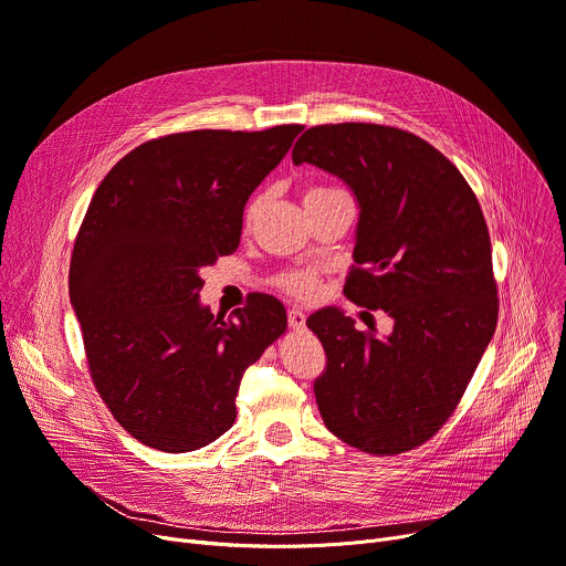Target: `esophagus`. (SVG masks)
Returning <instances> with one entry per match:
<instances>
[{
  "label": "esophagus",
  "mask_w": 566,
  "mask_h": 566,
  "mask_svg": "<svg viewBox=\"0 0 566 566\" xmlns=\"http://www.w3.org/2000/svg\"><path fill=\"white\" fill-rule=\"evenodd\" d=\"M289 325H291V328H303V325H305V314L298 307L289 310Z\"/></svg>",
  "instance_id": "1"
}]
</instances>
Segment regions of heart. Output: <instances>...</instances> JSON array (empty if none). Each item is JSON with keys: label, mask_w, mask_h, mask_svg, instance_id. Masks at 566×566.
Segmentation results:
<instances>
[{"label": "heart", "mask_w": 566, "mask_h": 566, "mask_svg": "<svg viewBox=\"0 0 566 566\" xmlns=\"http://www.w3.org/2000/svg\"><path fill=\"white\" fill-rule=\"evenodd\" d=\"M314 190H323V188H314ZM314 190H310V192H314ZM256 208H259V203L254 201V203L250 206V216L256 213ZM280 284H282L289 293H293L295 298H312L314 291H316V277H314L312 273H286V275L280 280Z\"/></svg>", "instance_id": "obj_1"}]
</instances>
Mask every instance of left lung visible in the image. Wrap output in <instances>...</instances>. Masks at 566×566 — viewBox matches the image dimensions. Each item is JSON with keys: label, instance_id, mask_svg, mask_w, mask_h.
Here are the masks:
<instances>
[{"label": "left lung", "instance_id": "1", "mask_svg": "<svg viewBox=\"0 0 566 566\" xmlns=\"http://www.w3.org/2000/svg\"><path fill=\"white\" fill-rule=\"evenodd\" d=\"M295 165L337 176L358 203L344 293L392 318V333L355 331L335 305L310 314L325 350L314 380L321 418L369 454H401L450 418L495 333L491 238L461 171L418 135L376 126H316Z\"/></svg>", "mask_w": 566, "mask_h": 566}]
</instances>
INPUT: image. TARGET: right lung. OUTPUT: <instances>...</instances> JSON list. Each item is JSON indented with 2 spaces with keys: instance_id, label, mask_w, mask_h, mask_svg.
Instances as JSON below:
<instances>
[{
  "instance_id": "right-lung-1",
  "label": "right lung",
  "mask_w": 566,
  "mask_h": 566,
  "mask_svg": "<svg viewBox=\"0 0 566 566\" xmlns=\"http://www.w3.org/2000/svg\"><path fill=\"white\" fill-rule=\"evenodd\" d=\"M301 130L151 139L109 169L88 203L71 305L98 395L148 448L192 452L231 429L245 369L286 331L273 295L252 293L224 321L199 291L203 268L238 248L250 195Z\"/></svg>"
}]
</instances>
